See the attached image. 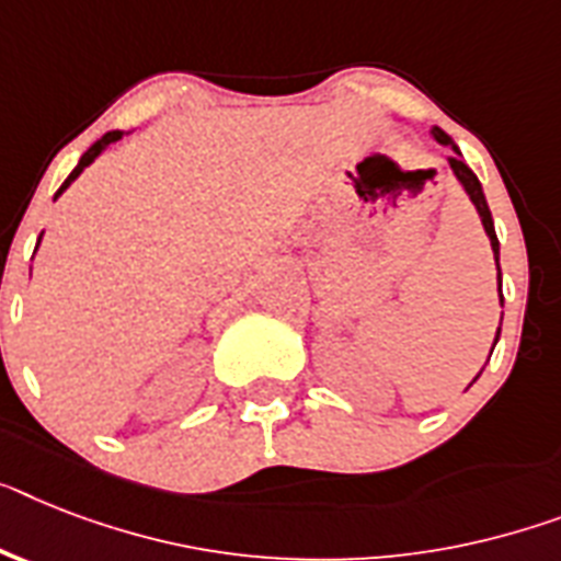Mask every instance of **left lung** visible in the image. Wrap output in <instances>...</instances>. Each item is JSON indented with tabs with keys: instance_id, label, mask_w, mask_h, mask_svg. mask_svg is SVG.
<instances>
[{
	"instance_id": "left-lung-1",
	"label": "left lung",
	"mask_w": 561,
	"mask_h": 561,
	"mask_svg": "<svg viewBox=\"0 0 561 561\" xmlns=\"http://www.w3.org/2000/svg\"><path fill=\"white\" fill-rule=\"evenodd\" d=\"M430 134H433V140H436L438 146L453 148L450 169H453V174H456L458 183H461V188H465V192H467V197H470V203H473V206H476V211H479V220H481V226H484V234H488V238H490V249H493V261H496L499 304H502V307H504V298H502V266H499V238H496V229H493V215H490V206H488V201H484V192H481L479 178H476L473 169H470V165H467L465 160H461V151H458V146H456V142H453L450 134H444L442 128H438V125H433V128H430ZM502 318H504V312H502ZM502 318H499V330H496V337H493V346L499 344V335H502ZM490 355H493V350H490ZM481 373H484V367H481ZM479 375H476L473 381H470V387H473V383L479 381Z\"/></svg>"
}]
</instances>
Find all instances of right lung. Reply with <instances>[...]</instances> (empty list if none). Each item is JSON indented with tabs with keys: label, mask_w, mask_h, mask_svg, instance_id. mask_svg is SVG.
<instances>
[{
	"label": "right lung",
	"mask_w": 561,
	"mask_h": 561,
	"mask_svg": "<svg viewBox=\"0 0 561 561\" xmlns=\"http://www.w3.org/2000/svg\"><path fill=\"white\" fill-rule=\"evenodd\" d=\"M123 134H125V131H119V128H114V131L103 134V137H100V140H96V142H94V146L88 148L85 154H82V157H80V163H77V169H73V171H71V174H68V180H65L62 186H59L57 197H59V194H62V192H65V188L71 186L73 180L80 178V174H82V171H85V169H88V165L94 163L96 157L103 154V151H105V148H108V146H111V142H119V140H123ZM42 234H45V231H42ZM42 234H39V240H36V249H39V243H42ZM36 249H34V254H36Z\"/></svg>",
	"instance_id": "add662e5"
}]
</instances>
